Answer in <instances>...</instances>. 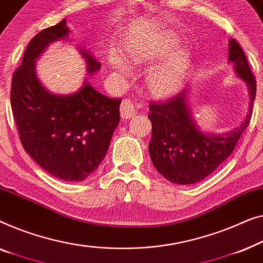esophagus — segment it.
<instances>
[{
    "mask_svg": "<svg viewBox=\"0 0 263 263\" xmlns=\"http://www.w3.org/2000/svg\"><path fill=\"white\" fill-rule=\"evenodd\" d=\"M120 114L123 119H130V118L136 116V109L133 106V101L130 99L123 100L120 105Z\"/></svg>",
    "mask_w": 263,
    "mask_h": 263,
    "instance_id": "obj_1",
    "label": "esophagus"
}]
</instances>
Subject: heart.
I'll return each mask as SVG.
<instances>
[{"mask_svg": "<svg viewBox=\"0 0 263 263\" xmlns=\"http://www.w3.org/2000/svg\"><path fill=\"white\" fill-rule=\"evenodd\" d=\"M179 45L180 39L170 34L164 39L138 42L127 46L125 58L132 65L146 66L162 61L151 70L146 80L147 90L153 96L168 98L182 86L191 63V53L186 49L177 50ZM110 64L117 71L128 75L126 65L119 56L112 57Z\"/></svg>", "mask_w": 263, "mask_h": 263, "instance_id": "heart-1", "label": "heart"}]
</instances>
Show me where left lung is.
Masks as SVG:
<instances>
[{
	"instance_id": "left-lung-1",
	"label": "left lung",
	"mask_w": 263,
	"mask_h": 263,
	"mask_svg": "<svg viewBox=\"0 0 263 263\" xmlns=\"http://www.w3.org/2000/svg\"><path fill=\"white\" fill-rule=\"evenodd\" d=\"M228 62L234 65L237 79L247 84L249 106L238 126L223 133L201 130L190 105V90L183 89L163 103H151L147 114L153 125L149 154L154 167L164 179L176 184H193L216 170L235 149L236 143L249 125L256 81L242 47L229 40Z\"/></svg>"
}]
</instances>
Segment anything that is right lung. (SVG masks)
Instances as JSON below:
<instances>
[{"instance_id":"add662e5","label":"right lung","mask_w":263,"mask_h":263,"mask_svg":"<svg viewBox=\"0 0 263 263\" xmlns=\"http://www.w3.org/2000/svg\"><path fill=\"white\" fill-rule=\"evenodd\" d=\"M66 20L39 32L28 43L22 64L14 72L10 102L24 149L51 175L63 181L86 180L99 168L119 125L120 99L99 93L86 77L70 94L47 90L36 75L35 61L51 44L69 40ZM77 50L87 73L101 68L94 54Z\"/></svg>"}]
</instances>
